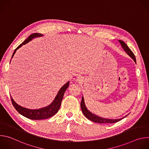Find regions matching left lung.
<instances>
[{"mask_svg":"<svg viewBox=\"0 0 149 149\" xmlns=\"http://www.w3.org/2000/svg\"><path fill=\"white\" fill-rule=\"evenodd\" d=\"M118 41L120 43L122 48L125 51V52L127 54H128L134 60V61L136 63V59L135 55L133 54V52L131 51V49L129 48V47L127 46L125 42H123V40H118ZM81 110H82V112L84 114V115L85 116V117L87 118L88 120H91V121H92L94 123H105V124L114 123L119 121L120 120L125 118L127 116V115H126L125 117H124L123 118H119V119H109V118H105L99 117V116L92 113L91 112H90L87 109V108L86 107V104H85L84 99L83 96L82 97V100H81Z\"/></svg>","mask_w":149,"mask_h":149,"instance_id":"8db88e82","label":"left lung"}]
</instances>
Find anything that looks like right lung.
Here are the masks:
<instances>
[{
  "mask_svg": "<svg viewBox=\"0 0 149 149\" xmlns=\"http://www.w3.org/2000/svg\"><path fill=\"white\" fill-rule=\"evenodd\" d=\"M43 36L42 34L38 33H35L31 34L25 41H24L22 44H20L14 51L13 55L12 56V58L14 56L15 52L16 51L20 48L21 47H22L23 45L26 44L29 41H31L32 39L35 38H38V37H41ZM11 61V60H10ZM70 84V81H68L66 84H65L63 86L60 88L59 91H58L57 95H56L55 99L54 101L51 102V104L45 107L41 108L39 109H35V110H32V109H26L25 107H22L19 105H18L15 101L13 100L12 97L10 95L11 98V101L13 105V107L15 109L17 110V111L21 115H22L23 116L31 119V120H44V119H47L48 118H50L54 116L59 110L60 107H61V102L62 100V98L63 97V95H64V93L67 89V88L69 86Z\"/></svg>",
  "mask_w": 149,
  "mask_h": 149,
  "instance_id": "right-lung-1",
  "label": "right lung"
}]
</instances>
